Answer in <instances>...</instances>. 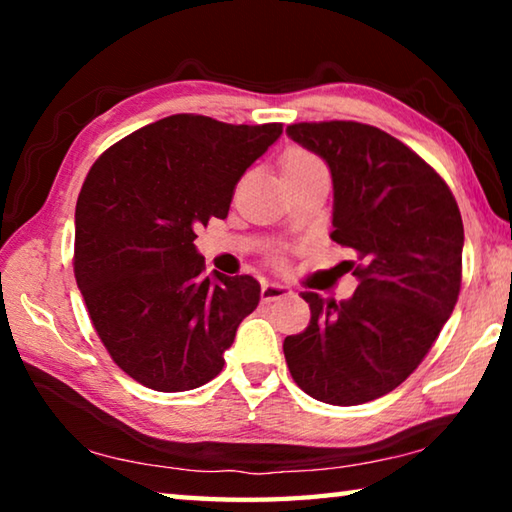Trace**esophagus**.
<instances>
[{
    "instance_id": "obj_1",
    "label": "esophagus",
    "mask_w": 512,
    "mask_h": 512,
    "mask_svg": "<svg viewBox=\"0 0 512 512\" xmlns=\"http://www.w3.org/2000/svg\"><path fill=\"white\" fill-rule=\"evenodd\" d=\"M291 287L289 284H280V282H262V300L264 302H273L280 298L291 296Z\"/></svg>"
}]
</instances>
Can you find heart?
<instances>
[{
	"label": "heart",
	"mask_w": 512,
	"mask_h": 512,
	"mask_svg": "<svg viewBox=\"0 0 512 512\" xmlns=\"http://www.w3.org/2000/svg\"><path fill=\"white\" fill-rule=\"evenodd\" d=\"M307 167H320V162L314 158V155H309L305 151H289L284 155L282 160V169L284 171H293V169H307Z\"/></svg>",
	"instance_id": "heart-1"
}]
</instances>
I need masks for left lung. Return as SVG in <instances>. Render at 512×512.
Masks as SVG:
<instances>
[{
    "instance_id": "8db88e82",
    "label": "left lung",
    "mask_w": 512,
    "mask_h": 512,
    "mask_svg": "<svg viewBox=\"0 0 512 512\" xmlns=\"http://www.w3.org/2000/svg\"><path fill=\"white\" fill-rule=\"evenodd\" d=\"M287 135L332 173V237L359 257L357 291H305L311 320L284 339L307 395L354 406L391 393L420 366L461 291L463 221L445 180L393 135L359 121L291 124Z\"/></svg>"
}]
</instances>
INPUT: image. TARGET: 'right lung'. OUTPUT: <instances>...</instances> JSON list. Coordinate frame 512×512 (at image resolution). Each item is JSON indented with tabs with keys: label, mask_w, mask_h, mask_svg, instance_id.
I'll list each match as a JSON object with an SVG mask.
<instances>
[{
	"label": "right lung",
	"mask_w": 512,
	"mask_h": 512,
	"mask_svg": "<svg viewBox=\"0 0 512 512\" xmlns=\"http://www.w3.org/2000/svg\"><path fill=\"white\" fill-rule=\"evenodd\" d=\"M282 124L171 115L92 164L76 203L74 275L112 361L160 393L192 391L223 368L259 305L250 275H203L196 230L225 219L239 178Z\"/></svg>",
	"instance_id": "1"
}]
</instances>
